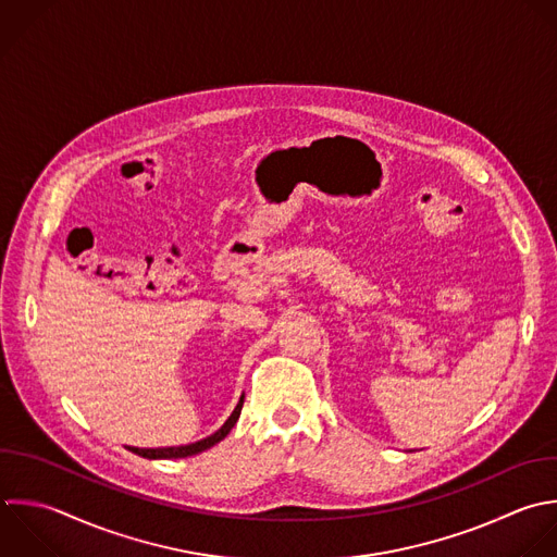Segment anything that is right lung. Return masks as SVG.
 <instances>
[{
    "mask_svg": "<svg viewBox=\"0 0 557 557\" xmlns=\"http://www.w3.org/2000/svg\"><path fill=\"white\" fill-rule=\"evenodd\" d=\"M242 407H244V394H242V398H239L237 407L233 409V413L228 416V420H226V422H224L215 433H211V435H207V437H202V440H198V442H194V444L168 446V448H135V446H131V450H133V453H137V455H141V457H146V459H183V457L198 455V453H202V450H207V448L215 446L218 442H222V440L231 433V429H233V426H235V422L239 420Z\"/></svg>",
    "mask_w": 557,
    "mask_h": 557,
    "instance_id": "add662e5",
    "label": "right lung"
}]
</instances>
